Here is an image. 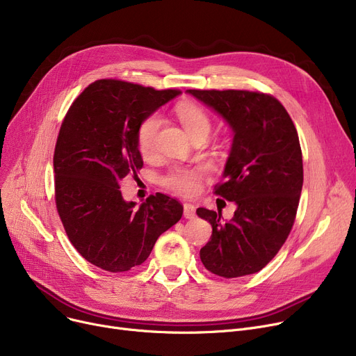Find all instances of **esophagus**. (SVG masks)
I'll return each mask as SVG.
<instances>
[{"label":"esophagus","mask_w":356,"mask_h":356,"mask_svg":"<svg viewBox=\"0 0 356 356\" xmlns=\"http://www.w3.org/2000/svg\"><path fill=\"white\" fill-rule=\"evenodd\" d=\"M183 215L186 219H193L196 216V208L191 203L183 204Z\"/></svg>","instance_id":"1"}]
</instances>
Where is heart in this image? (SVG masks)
Returning a JSON list of instances; mask_svg holds the SVG:
<instances>
[{"instance_id": "b5f03b06", "label": "heart", "mask_w": 356, "mask_h": 356, "mask_svg": "<svg viewBox=\"0 0 356 356\" xmlns=\"http://www.w3.org/2000/svg\"><path fill=\"white\" fill-rule=\"evenodd\" d=\"M176 115L191 137L196 134H209L211 120L199 105L193 102H181L176 108ZM161 125V118L157 114L147 117L138 127L137 143L141 153H149L154 147V141ZM207 170V167L184 168L175 167L164 177V183L183 195H193L197 191L199 179Z\"/></svg>"}]
</instances>
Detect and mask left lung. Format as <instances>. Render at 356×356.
Segmentation results:
<instances>
[{
    "label": "left lung",
    "instance_id": "8db88e82",
    "mask_svg": "<svg viewBox=\"0 0 356 356\" xmlns=\"http://www.w3.org/2000/svg\"><path fill=\"white\" fill-rule=\"evenodd\" d=\"M209 106L234 133L215 193L235 202L231 220L199 208L212 225L200 250L211 273L235 278L263 270L283 247L294 223L303 188V159L296 127L275 98L250 90H186Z\"/></svg>",
    "mask_w": 356,
    "mask_h": 356
}]
</instances>
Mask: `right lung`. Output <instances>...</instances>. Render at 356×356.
Returning <instances> with one entry per match:
<instances>
[{"mask_svg":"<svg viewBox=\"0 0 356 356\" xmlns=\"http://www.w3.org/2000/svg\"><path fill=\"white\" fill-rule=\"evenodd\" d=\"M180 93L102 79L74 99L63 120L53 157L56 207L72 245L105 271L143 264L183 215L173 197L157 193L137 207L120 191L122 179L143 167L140 124Z\"/></svg>","mask_w":356,"mask_h":356,"instance_id":"add662e5","label":"right lung"}]
</instances>
